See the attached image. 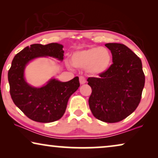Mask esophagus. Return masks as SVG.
Instances as JSON below:
<instances>
[{
	"label": "esophagus",
	"instance_id": "34e87169",
	"mask_svg": "<svg viewBox=\"0 0 158 158\" xmlns=\"http://www.w3.org/2000/svg\"><path fill=\"white\" fill-rule=\"evenodd\" d=\"M79 81H80V83H81V84H84V83H85V82H86L85 78L84 76H80Z\"/></svg>",
	"mask_w": 158,
	"mask_h": 158
}]
</instances>
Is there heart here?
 <instances>
[{"label":"heart","mask_w":158,"mask_h":158,"mask_svg":"<svg viewBox=\"0 0 158 158\" xmlns=\"http://www.w3.org/2000/svg\"><path fill=\"white\" fill-rule=\"evenodd\" d=\"M112 57L105 47H94L73 53L72 61L77 68H87L91 74L98 75L106 71L111 64Z\"/></svg>","instance_id":"heart-1"}]
</instances>
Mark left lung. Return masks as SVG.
I'll list each match as a JSON object with an SVG mask.
<instances>
[{
    "label": "left lung",
    "instance_id": "left-lung-1",
    "mask_svg": "<svg viewBox=\"0 0 158 158\" xmlns=\"http://www.w3.org/2000/svg\"><path fill=\"white\" fill-rule=\"evenodd\" d=\"M113 64L99 77H88L92 93L88 103L98 120L116 123L135 111L140 102L145 77L142 61L124 44L108 43Z\"/></svg>",
    "mask_w": 158,
    "mask_h": 158
}]
</instances>
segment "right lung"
Instances as JSON below:
<instances>
[{
	"mask_svg": "<svg viewBox=\"0 0 158 158\" xmlns=\"http://www.w3.org/2000/svg\"><path fill=\"white\" fill-rule=\"evenodd\" d=\"M63 46L57 43L42 45L34 44L16 54L8 70L10 94L15 105L30 119L37 122H55L63 116L68 99L78 89V77L68 82L51 79L47 85L34 88L23 77L28 62L40 57H52L63 60Z\"/></svg>",
	"mask_w": 158,
	"mask_h": 158,
	"instance_id": "right-lung-1",
	"label": "right lung"
}]
</instances>
